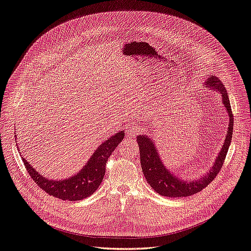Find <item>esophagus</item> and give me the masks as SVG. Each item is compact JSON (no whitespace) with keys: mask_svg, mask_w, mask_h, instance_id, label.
<instances>
[{"mask_svg":"<svg viewBox=\"0 0 251 251\" xmlns=\"http://www.w3.org/2000/svg\"><path fill=\"white\" fill-rule=\"evenodd\" d=\"M141 132H142V127H141L139 125H137V124L130 125V126L126 128V135H127L129 138H135V137H137Z\"/></svg>","mask_w":251,"mask_h":251,"instance_id":"1","label":"esophagus"}]
</instances>
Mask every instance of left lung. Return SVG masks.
Segmentation results:
<instances>
[{
  "mask_svg": "<svg viewBox=\"0 0 251 251\" xmlns=\"http://www.w3.org/2000/svg\"><path fill=\"white\" fill-rule=\"evenodd\" d=\"M205 85L213 88L222 95L223 103L226 106V112L229 113L230 117L228 134H226L225 143L216 162H214L207 175L196 181H182L181 178L176 177V176L172 175L169 170L165 169V166L159 158V155L157 154L156 148H155L152 141L148 137L145 135H140L137 137L143 174H144L148 184L153 188L154 191H156V193L161 196L186 197L200 192L201 190L206 188L214 180V177L221 172L222 166L225 162L226 155L228 153L233 135L234 121L231 104L224 85L217 76H210L205 82Z\"/></svg>",
  "mask_w": 251,
  "mask_h": 251,
  "instance_id": "obj_1",
  "label": "left lung"
}]
</instances>
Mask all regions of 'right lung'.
<instances>
[{"instance_id": "1", "label": "right lung", "mask_w": 251, "mask_h": 251, "mask_svg": "<svg viewBox=\"0 0 251 251\" xmlns=\"http://www.w3.org/2000/svg\"><path fill=\"white\" fill-rule=\"evenodd\" d=\"M124 137L125 133L122 130L102 143L77 175L63 181H53L42 176L25 158H21L32 180L47 194L62 200L77 201L96 192L104 177L107 160Z\"/></svg>"}]
</instances>
